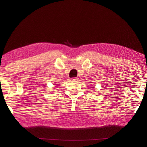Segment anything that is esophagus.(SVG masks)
Instances as JSON below:
<instances>
[{
  "label": "esophagus",
  "mask_w": 147,
  "mask_h": 147,
  "mask_svg": "<svg viewBox=\"0 0 147 147\" xmlns=\"http://www.w3.org/2000/svg\"><path fill=\"white\" fill-rule=\"evenodd\" d=\"M77 80H78V78H76V77H74V78H71V80H72V81H77Z\"/></svg>",
  "instance_id": "1"
}]
</instances>
